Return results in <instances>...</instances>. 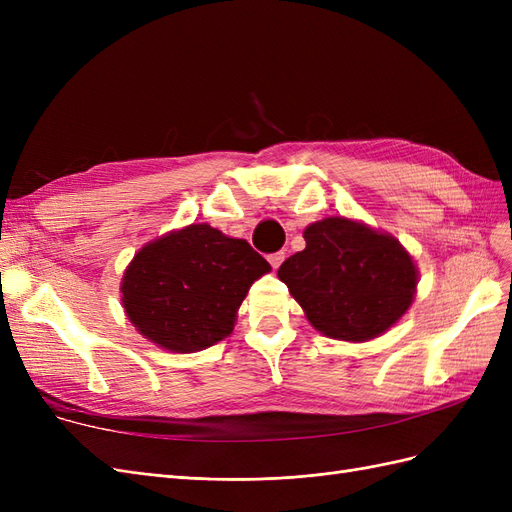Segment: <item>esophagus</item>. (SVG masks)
Returning <instances> with one entry per match:
<instances>
[{
  "instance_id": "obj_1",
  "label": "esophagus",
  "mask_w": 512,
  "mask_h": 512,
  "mask_svg": "<svg viewBox=\"0 0 512 512\" xmlns=\"http://www.w3.org/2000/svg\"><path fill=\"white\" fill-rule=\"evenodd\" d=\"M284 258H286V254L284 252H273V254H269V262H271V267L273 269H277L284 262Z\"/></svg>"
}]
</instances>
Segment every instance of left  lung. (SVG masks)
<instances>
[{
  "label": "left lung",
  "mask_w": 512,
  "mask_h": 512,
  "mask_svg": "<svg viewBox=\"0 0 512 512\" xmlns=\"http://www.w3.org/2000/svg\"><path fill=\"white\" fill-rule=\"evenodd\" d=\"M303 237L305 250L284 260L277 277L320 333L365 342L406 314L416 267L397 239L346 218L316 222Z\"/></svg>",
  "instance_id": "8db88e82"
}]
</instances>
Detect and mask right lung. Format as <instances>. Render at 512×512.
<instances>
[{
  "label": "right lung",
  "mask_w": 512,
  "mask_h": 512,
  "mask_svg": "<svg viewBox=\"0 0 512 512\" xmlns=\"http://www.w3.org/2000/svg\"><path fill=\"white\" fill-rule=\"evenodd\" d=\"M271 271L243 239L192 224L145 245L123 275L121 301L134 327L173 352L228 337L250 286Z\"/></svg>",
  "instance_id": "obj_1"
}]
</instances>
